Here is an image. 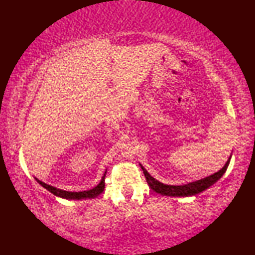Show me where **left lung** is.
<instances>
[{
  "instance_id": "8db88e82",
  "label": "left lung",
  "mask_w": 255,
  "mask_h": 255,
  "mask_svg": "<svg viewBox=\"0 0 255 255\" xmlns=\"http://www.w3.org/2000/svg\"><path fill=\"white\" fill-rule=\"evenodd\" d=\"M230 159H231V155L229 156L228 161L226 162V164L223 169L214 173L213 175H209L207 177L202 178V180L195 181L192 183L184 184V185H166V184L156 181L154 177L151 176L141 164H140V166H141V169L143 171V174L145 176V180H147L149 187L152 189V191L161 195H165V196L187 197V196H194V195H197L199 193L204 192L205 189L209 188L213 184L217 182L227 171V167L229 165Z\"/></svg>"
}]
</instances>
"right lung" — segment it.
I'll return each mask as SVG.
<instances>
[{"instance_id": "obj_1", "label": "right lung", "mask_w": 255, "mask_h": 255, "mask_svg": "<svg viewBox=\"0 0 255 255\" xmlns=\"http://www.w3.org/2000/svg\"><path fill=\"white\" fill-rule=\"evenodd\" d=\"M105 175L106 172L103 175L101 182L99 183V185H96L95 187H93L92 189H89V191H83V192H68V191H63V189L53 187L51 185H48V184L41 182L38 180V178L35 177V180L40 184L42 187H45L46 189H48L50 193H52L53 195H56L58 197L61 198H66V199H86V198H95L99 196L100 194L103 193L105 188Z\"/></svg>"}]
</instances>
